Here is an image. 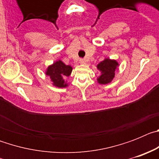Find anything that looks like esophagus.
I'll list each match as a JSON object with an SVG mask.
<instances>
[{"label": "esophagus", "instance_id": "1", "mask_svg": "<svg viewBox=\"0 0 159 159\" xmlns=\"http://www.w3.org/2000/svg\"><path fill=\"white\" fill-rule=\"evenodd\" d=\"M80 63L81 64H86V60H85V59H80Z\"/></svg>", "mask_w": 159, "mask_h": 159}]
</instances>
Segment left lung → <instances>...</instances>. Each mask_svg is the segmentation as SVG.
I'll return each mask as SVG.
<instances>
[{
	"label": "left lung",
	"mask_w": 159,
	"mask_h": 159,
	"mask_svg": "<svg viewBox=\"0 0 159 159\" xmlns=\"http://www.w3.org/2000/svg\"><path fill=\"white\" fill-rule=\"evenodd\" d=\"M119 64L116 60L106 58L97 65V68L100 71L101 75L97 79L100 84H107L112 81L115 77V72Z\"/></svg>",
	"instance_id": "obj_1"
}]
</instances>
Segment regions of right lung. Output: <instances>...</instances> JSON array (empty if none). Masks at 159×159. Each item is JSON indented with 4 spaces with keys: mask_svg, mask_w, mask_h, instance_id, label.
I'll list each match as a JSON object with an SVG mask.
<instances>
[{
    "mask_svg": "<svg viewBox=\"0 0 159 159\" xmlns=\"http://www.w3.org/2000/svg\"><path fill=\"white\" fill-rule=\"evenodd\" d=\"M71 71L72 67L71 66L66 65L61 60H57L48 67L45 73L50 77L54 86L57 88H65L67 84L64 80L71 75Z\"/></svg>",
    "mask_w": 159,
    "mask_h": 159,
    "instance_id": "right-lung-1",
    "label": "right lung"
}]
</instances>
